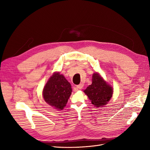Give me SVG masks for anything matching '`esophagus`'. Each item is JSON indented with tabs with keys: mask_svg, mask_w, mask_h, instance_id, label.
Here are the masks:
<instances>
[{
	"mask_svg": "<svg viewBox=\"0 0 150 150\" xmlns=\"http://www.w3.org/2000/svg\"><path fill=\"white\" fill-rule=\"evenodd\" d=\"M83 87V83H81V84H79V85L76 86L77 89H81Z\"/></svg>",
	"mask_w": 150,
	"mask_h": 150,
	"instance_id": "34e87169",
	"label": "esophagus"
}]
</instances>
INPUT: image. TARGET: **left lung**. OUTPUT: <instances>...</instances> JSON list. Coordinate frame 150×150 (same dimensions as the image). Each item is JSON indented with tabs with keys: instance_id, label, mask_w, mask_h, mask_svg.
Instances as JSON below:
<instances>
[{
	"instance_id": "left-lung-1",
	"label": "left lung",
	"mask_w": 150,
	"mask_h": 150,
	"mask_svg": "<svg viewBox=\"0 0 150 150\" xmlns=\"http://www.w3.org/2000/svg\"><path fill=\"white\" fill-rule=\"evenodd\" d=\"M84 93L87 95L95 107H104L110 100L113 93L112 86L108 84L98 72L93 74L92 84Z\"/></svg>"
}]
</instances>
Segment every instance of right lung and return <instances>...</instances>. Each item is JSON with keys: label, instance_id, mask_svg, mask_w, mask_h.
Instances as JSON below:
<instances>
[{"label": "right lung", "instance_id": "right-lung-1", "mask_svg": "<svg viewBox=\"0 0 150 150\" xmlns=\"http://www.w3.org/2000/svg\"><path fill=\"white\" fill-rule=\"evenodd\" d=\"M72 93L71 84L59 72L51 76L44 86L42 96L49 105L57 110H63Z\"/></svg>", "mask_w": 150, "mask_h": 150}]
</instances>
